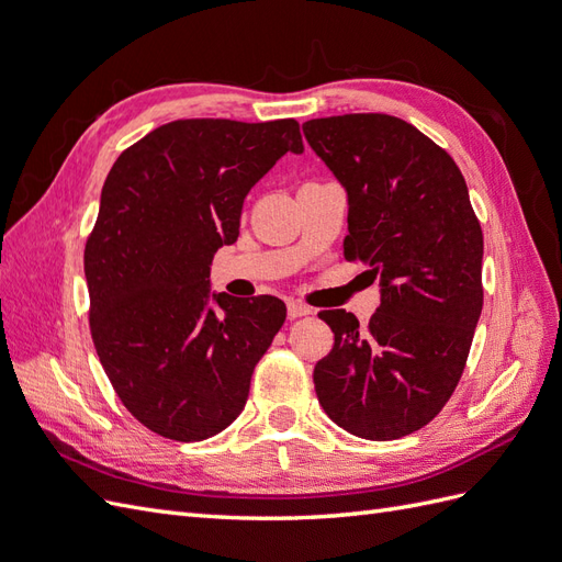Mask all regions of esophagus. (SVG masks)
Returning a JSON list of instances; mask_svg holds the SVG:
<instances>
[{"mask_svg":"<svg viewBox=\"0 0 562 562\" xmlns=\"http://www.w3.org/2000/svg\"><path fill=\"white\" fill-rule=\"evenodd\" d=\"M312 314V307H307V304H302V302H295V300H291L288 302V316L291 318H300V316H310Z\"/></svg>","mask_w":562,"mask_h":562,"instance_id":"1","label":"esophagus"}]
</instances>
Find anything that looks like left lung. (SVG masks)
Returning <instances> with one entry per match:
<instances>
[{"instance_id": "8db88e82", "label": "left lung", "mask_w": 562, "mask_h": 562, "mask_svg": "<svg viewBox=\"0 0 562 562\" xmlns=\"http://www.w3.org/2000/svg\"><path fill=\"white\" fill-rule=\"evenodd\" d=\"M304 138L349 201L345 258L382 297L368 328L321 312L335 345L314 368L326 415L368 440L429 424L462 378L483 310V232L462 171L443 147L389 114L312 119Z\"/></svg>"}]
</instances>
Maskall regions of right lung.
Wrapping results in <instances>:
<instances>
[{"instance_id": "right-lung-1", "label": "right lung", "mask_w": 562, "mask_h": 562, "mask_svg": "<svg viewBox=\"0 0 562 562\" xmlns=\"http://www.w3.org/2000/svg\"><path fill=\"white\" fill-rule=\"evenodd\" d=\"M285 151L295 119H178L114 161L83 248L89 326L116 396L143 427L194 443L227 429L285 321L279 297L213 293L217 248L239 236L244 199Z\"/></svg>"}]
</instances>
